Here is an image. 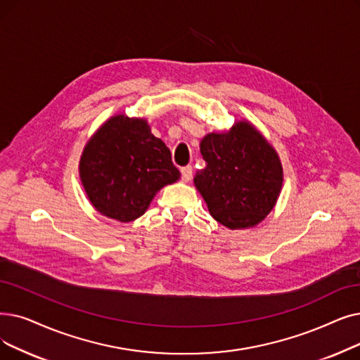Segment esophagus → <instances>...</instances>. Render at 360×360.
<instances>
[{"instance_id": "obj_1", "label": "esophagus", "mask_w": 360, "mask_h": 360, "mask_svg": "<svg viewBox=\"0 0 360 360\" xmlns=\"http://www.w3.org/2000/svg\"><path fill=\"white\" fill-rule=\"evenodd\" d=\"M181 175H182V181L188 182L193 178V166H185L181 169Z\"/></svg>"}]
</instances>
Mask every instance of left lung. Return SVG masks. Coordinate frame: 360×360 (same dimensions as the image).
<instances>
[{"instance_id": "left-lung-1", "label": "left lung", "mask_w": 360, "mask_h": 360, "mask_svg": "<svg viewBox=\"0 0 360 360\" xmlns=\"http://www.w3.org/2000/svg\"><path fill=\"white\" fill-rule=\"evenodd\" d=\"M200 151L206 167L194 184L216 221L231 229L263 221L283 186V167L260 132L238 122L229 132L206 135Z\"/></svg>"}]
</instances>
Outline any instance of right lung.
I'll return each mask as SVG.
<instances>
[{"label":"right lung","instance_id":"add662e5","mask_svg":"<svg viewBox=\"0 0 360 360\" xmlns=\"http://www.w3.org/2000/svg\"><path fill=\"white\" fill-rule=\"evenodd\" d=\"M79 172L92 206L120 222L144 214L155 193L181 176L170 150L147 122L123 115L107 120L89 139Z\"/></svg>","mask_w":360,"mask_h":360}]
</instances>
